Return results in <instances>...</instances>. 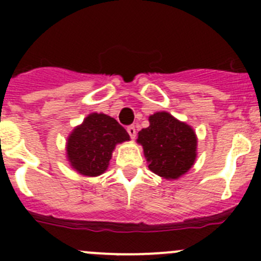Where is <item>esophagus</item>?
<instances>
[{
  "label": "esophagus",
  "instance_id": "34e87169",
  "mask_svg": "<svg viewBox=\"0 0 261 261\" xmlns=\"http://www.w3.org/2000/svg\"><path fill=\"white\" fill-rule=\"evenodd\" d=\"M127 133H128V135H130V138L134 140V139H135V136H136L135 126H128V127H127Z\"/></svg>",
  "mask_w": 261,
  "mask_h": 261
}]
</instances>
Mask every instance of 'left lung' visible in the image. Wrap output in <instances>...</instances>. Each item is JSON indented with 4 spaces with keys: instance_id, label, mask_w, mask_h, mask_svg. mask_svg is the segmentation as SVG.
Wrapping results in <instances>:
<instances>
[{
    "instance_id": "left-lung-1",
    "label": "left lung",
    "mask_w": 261,
    "mask_h": 261,
    "mask_svg": "<svg viewBox=\"0 0 261 261\" xmlns=\"http://www.w3.org/2000/svg\"><path fill=\"white\" fill-rule=\"evenodd\" d=\"M149 123L136 140L143 146L149 169L164 179H178L196 163L198 139L193 127L167 111L149 116Z\"/></svg>"
}]
</instances>
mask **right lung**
<instances>
[{
	"instance_id": "obj_1",
	"label": "right lung",
	"mask_w": 261,
	"mask_h": 261,
	"mask_svg": "<svg viewBox=\"0 0 261 261\" xmlns=\"http://www.w3.org/2000/svg\"><path fill=\"white\" fill-rule=\"evenodd\" d=\"M130 140L127 131L105 114H89L67 138V160L83 177H98L110 165L115 147Z\"/></svg>"
}]
</instances>
